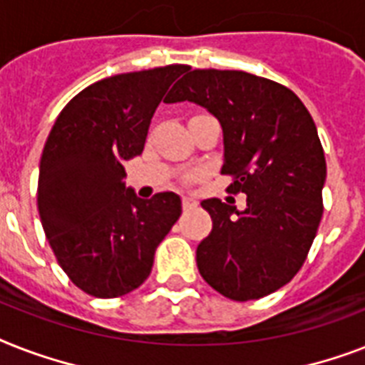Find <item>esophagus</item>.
Returning <instances> with one entry per match:
<instances>
[{
	"mask_svg": "<svg viewBox=\"0 0 365 365\" xmlns=\"http://www.w3.org/2000/svg\"><path fill=\"white\" fill-rule=\"evenodd\" d=\"M182 206H183V210H191V208H195V206H197V202H195L191 197H183Z\"/></svg>",
	"mask_w": 365,
	"mask_h": 365,
	"instance_id": "34e87169",
	"label": "esophagus"
}]
</instances>
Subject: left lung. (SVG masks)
Listing matches in <instances>:
<instances>
[{
  "instance_id": "left-lung-1",
  "label": "left lung",
  "mask_w": 365,
  "mask_h": 365,
  "mask_svg": "<svg viewBox=\"0 0 365 365\" xmlns=\"http://www.w3.org/2000/svg\"><path fill=\"white\" fill-rule=\"evenodd\" d=\"M195 102L223 128L222 174L246 208L206 199L212 233L197 248L206 282L235 301L259 299L297 274L322 220L326 157L317 126L288 87L237 70H193L166 104Z\"/></svg>"
}]
</instances>
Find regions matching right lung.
Returning <instances> with one entry per match:
<instances>
[{
    "mask_svg": "<svg viewBox=\"0 0 365 365\" xmlns=\"http://www.w3.org/2000/svg\"><path fill=\"white\" fill-rule=\"evenodd\" d=\"M187 66L106 77L60 111L39 163L37 210L58 265L85 294L111 299L149 277L182 214L176 193L138 199L123 163L143 151L157 106Z\"/></svg>",
    "mask_w": 365,
    "mask_h": 365,
    "instance_id": "obj_1",
    "label": "right lung"
}]
</instances>
